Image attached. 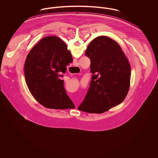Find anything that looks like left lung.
<instances>
[{"mask_svg": "<svg viewBox=\"0 0 158 158\" xmlns=\"http://www.w3.org/2000/svg\"><path fill=\"white\" fill-rule=\"evenodd\" d=\"M85 55L90 59L93 73L89 90L78 110L104 113L121 104L130 88L131 68L119 44L104 35L94 38Z\"/></svg>", "mask_w": 158, "mask_h": 158, "instance_id": "8db88e82", "label": "left lung"}]
</instances>
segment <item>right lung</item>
Masks as SVG:
<instances>
[{
    "label": "right lung",
    "instance_id": "right-lung-1",
    "mask_svg": "<svg viewBox=\"0 0 158 158\" xmlns=\"http://www.w3.org/2000/svg\"><path fill=\"white\" fill-rule=\"evenodd\" d=\"M72 61L66 44L56 36L43 38L28 53L24 64L25 82L40 104L56 110L75 108L60 78Z\"/></svg>",
    "mask_w": 158,
    "mask_h": 158
}]
</instances>
